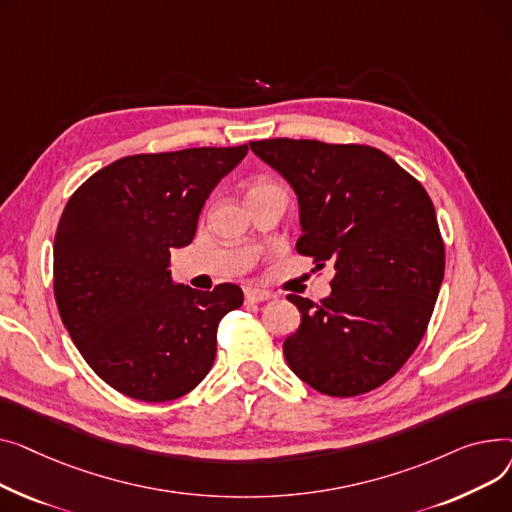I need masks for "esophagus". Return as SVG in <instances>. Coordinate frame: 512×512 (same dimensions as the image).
I'll return each instance as SVG.
<instances>
[{
	"mask_svg": "<svg viewBox=\"0 0 512 512\" xmlns=\"http://www.w3.org/2000/svg\"><path fill=\"white\" fill-rule=\"evenodd\" d=\"M273 297H275V293H270L266 289H256V287L246 289V302H252V304L268 302V299H273Z\"/></svg>",
	"mask_w": 512,
	"mask_h": 512,
	"instance_id": "34e87169",
	"label": "esophagus"
}]
</instances>
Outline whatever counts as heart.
Segmentation results:
<instances>
[{"label":"heart","instance_id":"heart-1","mask_svg":"<svg viewBox=\"0 0 512 512\" xmlns=\"http://www.w3.org/2000/svg\"><path fill=\"white\" fill-rule=\"evenodd\" d=\"M268 194H285V192L279 184L270 182V179H256V182H252L250 188H248V200L262 198V196H268Z\"/></svg>","mask_w":512,"mask_h":512}]
</instances>
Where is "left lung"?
<instances>
[{
    "label": "left lung",
    "mask_w": 512,
    "mask_h": 512,
    "mask_svg": "<svg viewBox=\"0 0 512 512\" xmlns=\"http://www.w3.org/2000/svg\"><path fill=\"white\" fill-rule=\"evenodd\" d=\"M299 200L297 252L330 264L328 297L287 295L302 324L283 343L297 378L357 397L393 378L424 339L444 277L434 204L417 179L368 144L250 142Z\"/></svg>",
    "instance_id": "8db88e82"
}]
</instances>
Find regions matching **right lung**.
<instances>
[{
	"label": "right lung",
	"instance_id": "1",
	"mask_svg": "<svg viewBox=\"0 0 512 512\" xmlns=\"http://www.w3.org/2000/svg\"><path fill=\"white\" fill-rule=\"evenodd\" d=\"M246 153L248 144L117 159L90 175L59 217V316L86 364L122 395L173 401L213 368L217 326L244 293L233 283L173 285L169 256L192 242L208 194Z\"/></svg>",
	"mask_w": 512,
	"mask_h": 512
}]
</instances>
